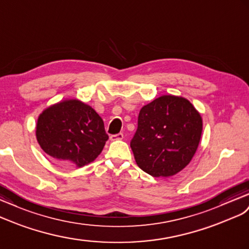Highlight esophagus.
<instances>
[{
    "label": "esophagus",
    "instance_id": "1",
    "mask_svg": "<svg viewBox=\"0 0 249 249\" xmlns=\"http://www.w3.org/2000/svg\"><path fill=\"white\" fill-rule=\"evenodd\" d=\"M124 138L123 133L120 132V133H117V135H111L110 136V140L111 141H117V140H122Z\"/></svg>",
    "mask_w": 249,
    "mask_h": 249
}]
</instances>
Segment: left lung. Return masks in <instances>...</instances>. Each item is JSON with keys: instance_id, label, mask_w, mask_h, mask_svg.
Listing matches in <instances>:
<instances>
[{"instance_id": "left-lung-1", "label": "left lung", "mask_w": 249, "mask_h": 249, "mask_svg": "<svg viewBox=\"0 0 249 249\" xmlns=\"http://www.w3.org/2000/svg\"><path fill=\"white\" fill-rule=\"evenodd\" d=\"M202 118L193 104L162 95L140 110L130 147L138 166L152 177H170L186 167L202 135Z\"/></svg>"}]
</instances>
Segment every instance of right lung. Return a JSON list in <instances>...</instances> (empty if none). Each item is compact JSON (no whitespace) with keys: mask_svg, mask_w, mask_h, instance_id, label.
I'll return each instance as SVG.
<instances>
[{"mask_svg":"<svg viewBox=\"0 0 249 249\" xmlns=\"http://www.w3.org/2000/svg\"><path fill=\"white\" fill-rule=\"evenodd\" d=\"M36 135L48 156L78 167L92 162L108 140L102 118L78 100L60 102L44 110Z\"/></svg>","mask_w":249,"mask_h":249,"instance_id":"obj_1","label":"right lung"}]
</instances>
